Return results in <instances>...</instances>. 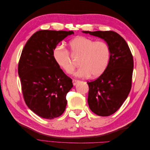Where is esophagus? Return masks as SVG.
<instances>
[{"label":"esophagus","mask_w":150,"mask_h":150,"mask_svg":"<svg viewBox=\"0 0 150 150\" xmlns=\"http://www.w3.org/2000/svg\"><path fill=\"white\" fill-rule=\"evenodd\" d=\"M79 80H77V79H72V83H73V85L75 86L77 84V83H79Z\"/></svg>","instance_id":"esophagus-1"}]
</instances>
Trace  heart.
Returning a JSON list of instances; mask_svg holds the SVG:
<instances>
[{
	"label": "heart",
	"instance_id": "heart-1",
	"mask_svg": "<svg viewBox=\"0 0 150 150\" xmlns=\"http://www.w3.org/2000/svg\"><path fill=\"white\" fill-rule=\"evenodd\" d=\"M69 52L73 57L80 56V66L75 75L81 78H96L105 71L110 59L111 51L108 43L84 36H78L69 42ZM69 51L62 44L54 48L52 57L57 66L66 74H71L75 68Z\"/></svg>",
	"mask_w": 150,
	"mask_h": 150
}]
</instances>
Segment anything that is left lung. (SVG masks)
<instances>
[{
	"label": "left lung",
	"instance_id": "left-lung-1",
	"mask_svg": "<svg viewBox=\"0 0 150 150\" xmlns=\"http://www.w3.org/2000/svg\"><path fill=\"white\" fill-rule=\"evenodd\" d=\"M83 32L104 39L110 47V59L105 71L96 80L87 82L90 110L98 116H110L118 110L131 91L133 55L125 40L116 32Z\"/></svg>",
	"mask_w": 150,
	"mask_h": 150
}]
</instances>
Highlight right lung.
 Masks as SVG:
<instances>
[{
  "mask_svg": "<svg viewBox=\"0 0 150 150\" xmlns=\"http://www.w3.org/2000/svg\"><path fill=\"white\" fill-rule=\"evenodd\" d=\"M73 31L41 30L36 32L22 49L18 74L27 106L42 118L52 120L62 115L72 79L57 66L54 48Z\"/></svg>",
  "mask_w": 150,
  "mask_h": 150,
  "instance_id": "right-lung-1",
  "label": "right lung"
}]
</instances>
